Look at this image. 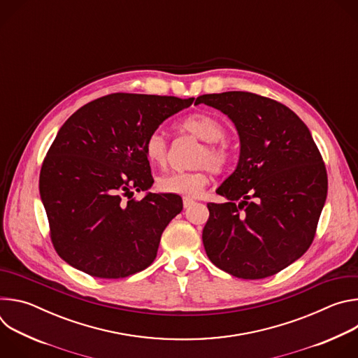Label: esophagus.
I'll return each instance as SVG.
<instances>
[{"label": "esophagus", "instance_id": "esophagus-1", "mask_svg": "<svg viewBox=\"0 0 358 358\" xmlns=\"http://www.w3.org/2000/svg\"><path fill=\"white\" fill-rule=\"evenodd\" d=\"M194 202H195V201H194L192 198H189V196H184V198H182V203H184V208H188V207H191Z\"/></svg>", "mask_w": 358, "mask_h": 358}]
</instances>
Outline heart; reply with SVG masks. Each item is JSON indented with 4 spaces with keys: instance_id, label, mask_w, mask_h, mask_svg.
<instances>
[{
    "instance_id": "1",
    "label": "heart",
    "mask_w": 358,
    "mask_h": 358,
    "mask_svg": "<svg viewBox=\"0 0 358 358\" xmlns=\"http://www.w3.org/2000/svg\"><path fill=\"white\" fill-rule=\"evenodd\" d=\"M178 129L198 140L206 141L198 150L192 171H176L157 180L160 191L184 196H196L210 181L211 170L221 173L229 164L231 144L225 137V124L215 116L194 113L178 123ZM143 151L150 164L164 167L169 159V141L162 130L151 131L143 144Z\"/></svg>"
}]
</instances>
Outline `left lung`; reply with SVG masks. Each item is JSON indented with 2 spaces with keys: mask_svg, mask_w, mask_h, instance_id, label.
Here are the masks:
<instances>
[{
  "mask_svg": "<svg viewBox=\"0 0 358 358\" xmlns=\"http://www.w3.org/2000/svg\"><path fill=\"white\" fill-rule=\"evenodd\" d=\"M228 115L241 138L236 170L207 203L202 242L210 261L241 279L272 276L299 259L315 239L327 196L320 151L299 116L250 92L202 94L195 105Z\"/></svg>",
  "mask_w": 358,
  "mask_h": 358,
  "instance_id": "left-lung-1",
  "label": "left lung"
}]
</instances>
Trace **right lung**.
<instances>
[{"label": "right lung", "mask_w": 358, "mask_h": 358, "mask_svg": "<svg viewBox=\"0 0 358 358\" xmlns=\"http://www.w3.org/2000/svg\"><path fill=\"white\" fill-rule=\"evenodd\" d=\"M194 99L112 93L89 101L59 129L43 159L39 192L49 236L71 266L101 279L144 271L181 213L176 194L136 199L155 182L145 137Z\"/></svg>", "instance_id": "1"}]
</instances>
